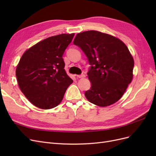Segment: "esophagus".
<instances>
[{"label": "esophagus", "mask_w": 156, "mask_h": 156, "mask_svg": "<svg viewBox=\"0 0 156 156\" xmlns=\"http://www.w3.org/2000/svg\"><path fill=\"white\" fill-rule=\"evenodd\" d=\"M77 77L78 78H84V77H85V75H84V74L79 75H77Z\"/></svg>", "instance_id": "34e87169"}]
</instances>
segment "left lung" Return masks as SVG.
<instances>
[{
	"label": "left lung",
	"mask_w": 156,
	"mask_h": 156,
	"mask_svg": "<svg viewBox=\"0 0 156 156\" xmlns=\"http://www.w3.org/2000/svg\"><path fill=\"white\" fill-rule=\"evenodd\" d=\"M73 44L81 49L90 65L91 88L87 100L100 107L119 101L133 78L134 60L127 46L111 35L96 30L79 33Z\"/></svg>",
	"instance_id": "obj_1"
}]
</instances>
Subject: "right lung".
<instances>
[{
    "label": "right lung",
    "mask_w": 156,
    "mask_h": 156,
    "mask_svg": "<svg viewBox=\"0 0 156 156\" xmlns=\"http://www.w3.org/2000/svg\"><path fill=\"white\" fill-rule=\"evenodd\" d=\"M74 34L48 37L26 51L16 75L19 87L36 107L49 109L62 101L73 80L64 69L62 56Z\"/></svg>",
    "instance_id": "right-lung-1"
}]
</instances>
